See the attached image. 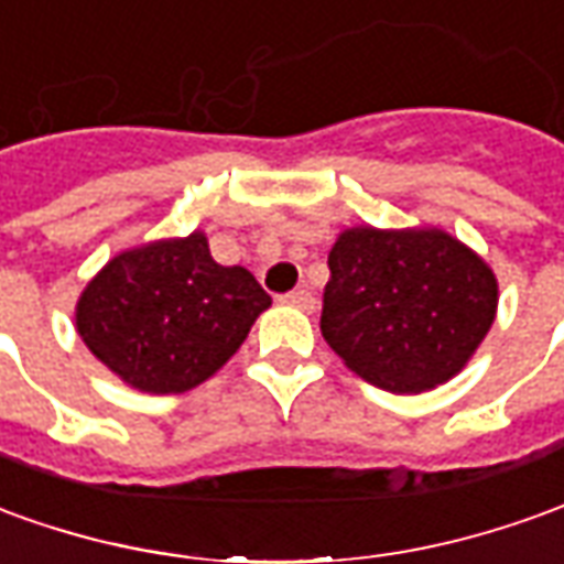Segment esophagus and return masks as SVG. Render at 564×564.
I'll use <instances>...</instances> for the list:
<instances>
[{
	"label": "esophagus",
	"instance_id": "34e87169",
	"mask_svg": "<svg viewBox=\"0 0 564 564\" xmlns=\"http://www.w3.org/2000/svg\"><path fill=\"white\" fill-rule=\"evenodd\" d=\"M283 302H286V305H293V308L314 311V295H311L308 290H293V293L283 295Z\"/></svg>",
	"mask_w": 564,
	"mask_h": 564
}]
</instances>
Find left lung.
I'll return each instance as SVG.
<instances>
[{
    "label": "left lung",
    "instance_id": "8db88e82",
    "mask_svg": "<svg viewBox=\"0 0 564 564\" xmlns=\"http://www.w3.org/2000/svg\"><path fill=\"white\" fill-rule=\"evenodd\" d=\"M495 311V271L443 228L354 226L329 250L321 333L384 391L421 393L458 376Z\"/></svg>",
    "mask_w": 564,
    "mask_h": 564
}]
</instances>
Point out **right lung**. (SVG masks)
<instances>
[{
    "mask_svg": "<svg viewBox=\"0 0 564 564\" xmlns=\"http://www.w3.org/2000/svg\"><path fill=\"white\" fill-rule=\"evenodd\" d=\"M269 305L250 271L219 265L192 231L109 259L78 295L76 329L124 384L183 393L228 364Z\"/></svg>",
    "mask_w": 564,
    "mask_h": 564,
    "instance_id": "obj_1",
    "label": "right lung"
}]
</instances>
